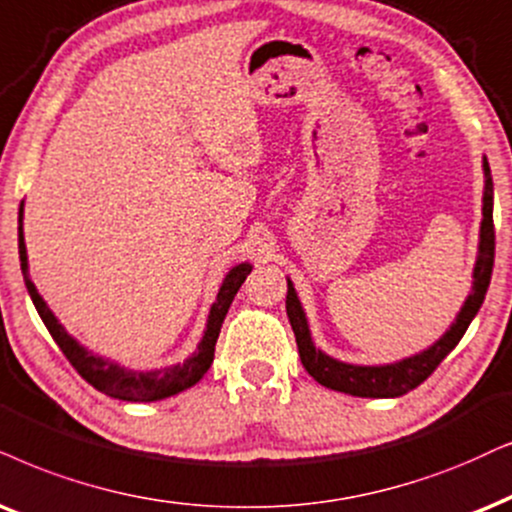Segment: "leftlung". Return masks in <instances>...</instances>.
I'll use <instances>...</instances> for the list:
<instances>
[{
  "mask_svg": "<svg viewBox=\"0 0 512 512\" xmlns=\"http://www.w3.org/2000/svg\"><path fill=\"white\" fill-rule=\"evenodd\" d=\"M484 205H482V226H480V255H477L475 271H472V293L465 300L463 309L458 312L456 321L451 328L439 338L435 345L425 352L416 354V357L401 359L397 364L385 366H354L342 364V361L328 357L321 349L314 347L312 335H309L307 316L302 312V304L297 300V293L293 283L288 281V295H286V312L293 326L297 352H300L302 366L312 375L316 383L323 387H331L335 392L352 394V397H401V394L411 392L423 380H428L435 368L442 364L446 354L461 342L463 333L468 331L470 321L480 312L484 295H487L491 269H494V181H491V170L487 158H484Z\"/></svg>",
  "mask_w": 512,
  "mask_h": 512,
  "instance_id": "8db88e82",
  "label": "left lung"
}]
</instances>
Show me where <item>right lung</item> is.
<instances>
[{
  "mask_svg": "<svg viewBox=\"0 0 512 512\" xmlns=\"http://www.w3.org/2000/svg\"><path fill=\"white\" fill-rule=\"evenodd\" d=\"M18 255H21V269L25 278V288L32 297V304H35L37 314L47 326L51 338L56 340V345L61 347V352L66 354V359L73 364L77 373L87 380L89 385L96 387V390L108 394V397L122 399V401H158L165 397H172V394L184 392L186 387L196 385L215 359V345L219 338V331H222L224 316L229 312L231 302L238 293V288L243 286V281L250 274V264H238L226 274L222 288H219L217 300L212 304L210 316H208V328H205L203 340H200L198 352L184 361V364L160 368V371H127L113 361L96 357V354L87 352L80 342L70 338L66 328L58 323V319L51 314L47 302L42 300V295L37 293L35 283L30 281L28 276V252H25V238H23V203L21 210H18Z\"/></svg>",
  "mask_w": 512,
  "mask_h": 512,
  "instance_id": "obj_1",
  "label": "right lung"
}]
</instances>
